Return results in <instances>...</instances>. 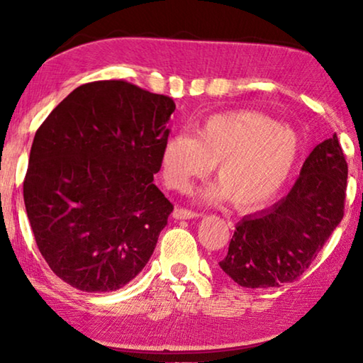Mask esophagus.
Masks as SVG:
<instances>
[{
	"label": "esophagus",
	"instance_id": "34e87169",
	"mask_svg": "<svg viewBox=\"0 0 363 363\" xmlns=\"http://www.w3.org/2000/svg\"><path fill=\"white\" fill-rule=\"evenodd\" d=\"M199 216L195 211H190V210H186V208H176V210L173 211V218L174 219H194Z\"/></svg>",
	"mask_w": 363,
	"mask_h": 363
}]
</instances>
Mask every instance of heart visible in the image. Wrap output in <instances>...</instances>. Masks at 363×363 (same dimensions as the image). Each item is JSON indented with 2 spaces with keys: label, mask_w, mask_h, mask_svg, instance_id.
I'll return each instance as SVG.
<instances>
[{
  "label": "heart",
  "mask_w": 363,
  "mask_h": 363,
  "mask_svg": "<svg viewBox=\"0 0 363 363\" xmlns=\"http://www.w3.org/2000/svg\"><path fill=\"white\" fill-rule=\"evenodd\" d=\"M299 155L296 133L267 115L237 110L205 120L195 138L174 134L162 149L167 186L187 192L218 163V186L201 192L206 201L227 196L237 208L266 203L285 186Z\"/></svg>",
  "instance_id": "obj_1"
}]
</instances>
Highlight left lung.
Wrapping results in <instances>:
<instances>
[{
  "instance_id": "1",
  "label": "left lung",
  "mask_w": 363,
  "mask_h": 363,
  "mask_svg": "<svg viewBox=\"0 0 363 363\" xmlns=\"http://www.w3.org/2000/svg\"><path fill=\"white\" fill-rule=\"evenodd\" d=\"M347 163L336 134L309 153L286 196L237 224L220 269L245 288L290 284L344 216Z\"/></svg>"
}]
</instances>
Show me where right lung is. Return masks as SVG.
<instances>
[{
    "mask_svg": "<svg viewBox=\"0 0 363 363\" xmlns=\"http://www.w3.org/2000/svg\"><path fill=\"white\" fill-rule=\"evenodd\" d=\"M174 101L123 79L78 86L35 134L23 201L40 253L59 279L115 291L145 267L173 211L162 168Z\"/></svg>",
    "mask_w": 363,
    "mask_h": 363,
    "instance_id": "add662e5",
    "label": "right lung"
}]
</instances>
